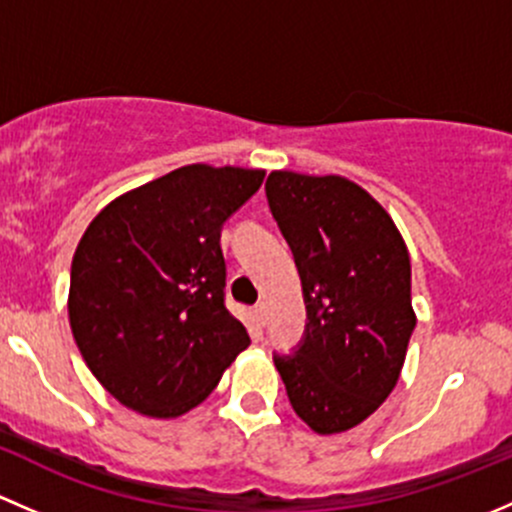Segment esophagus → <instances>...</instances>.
<instances>
[{
	"label": "esophagus",
	"instance_id": "esophagus-1",
	"mask_svg": "<svg viewBox=\"0 0 512 512\" xmlns=\"http://www.w3.org/2000/svg\"><path fill=\"white\" fill-rule=\"evenodd\" d=\"M251 313H254L256 323H258V325H263V320H266V305H263V303L254 305V310H251Z\"/></svg>",
	"mask_w": 512,
	"mask_h": 512
}]
</instances>
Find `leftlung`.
<instances>
[{
    "label": "left lung",
    "mask_w": 512,
    "mask_h": 512,
    "mask_svg": "<svg viewBox=\"0 0 512 512\" xmlns=\"http://www.w3.org/2000/svg\"><path fill=\"white\" fill-rule=\"evenodd\" d=\"M266 197L308 310L303 345L276 355V370L293 412L315 434H340L377 412L402 372L416 325L407 244L347 177L276 170Z\"/></svg>",
    "instance_id": "1"
}]
</instances>
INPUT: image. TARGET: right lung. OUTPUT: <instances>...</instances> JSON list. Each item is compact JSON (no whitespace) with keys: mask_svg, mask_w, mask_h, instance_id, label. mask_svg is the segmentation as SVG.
Wrapping results in <instances>:
<instances>
[{"mask_svg":"<svg viewBox=\"0 0 512 512\" xmlns=\"http://www.w3.org/2000/svg\"><path fill=\"white\" fill-rule=\"evenodd\" d=\"M266 172L187 165L120 194L78 241L68 320L93 377L133 412L177 419L251 345L226 310L224 221Z\"/></svg>","mask_w":512,"mask_h":512,"instance_id":"1","label":"right lung"}]
</instances>
